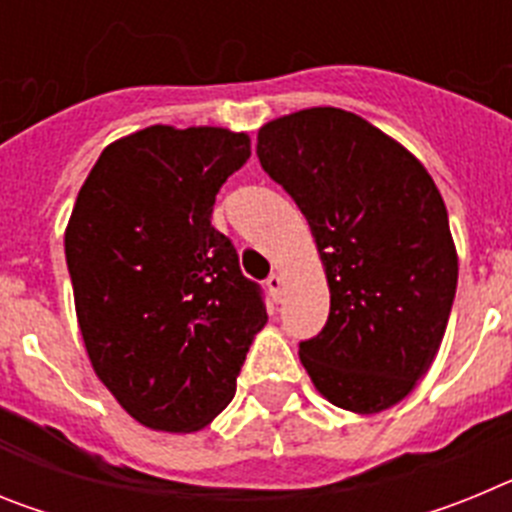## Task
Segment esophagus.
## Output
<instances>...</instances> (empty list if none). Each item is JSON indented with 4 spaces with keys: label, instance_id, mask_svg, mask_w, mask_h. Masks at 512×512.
<instances>
[{
    "label": "esophagus",
    "instance_id": "34e87169",
    "mask_svg": "<svg viewBox=\"0 0 512 512\" xmlns=\"http://www.w3.org/2000/svg\"><path fill=\"white\" fill-rule=\"evenodd\" d=\"M266 287H269V295L274 297V300H279V297H282V289H284L282 274H271V277L266 279Z\"/></svg>",
    "mask_w": 512,
    "mask_h": 512
}]
</instances>
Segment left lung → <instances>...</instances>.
<instances>
[{
  "mask_svg": "<svg viewBox=\"0 0 512 512\" xmlns=\"http://www.w3.org/2000/svg\"><path fill=\"white\" fill-rule=\"evenodd\" d=\"M256 153L307 217L328 277V323L300 343L302 366L338 408H392L431 369L454 305L441 192L413 153L338 107L266 122Z\"/></svg>",
  "mask_w": 512,
  "mask_h": 512,
  "instance_id": "left-lung-1",
  "label": "left lung"
}]
</instances>
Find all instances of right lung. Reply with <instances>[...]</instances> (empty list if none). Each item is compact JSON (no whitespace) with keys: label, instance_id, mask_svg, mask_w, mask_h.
Here are the masks:
<instances>
[{"label":"right lung","instance_id":"right-lung-1","mask_svg":"<svg viewBox=\"0 0 512 512\" xmlns=\"http://www.w3.org/2000/svg\"><path fill=\"white\" fill-rule=\"evenodd\" d=\"M248 156L246 133L151 125L104 148L76 197L66 264L81 338L104 387L153 431L223 413L266 325L261 287L210 223Z\"/></svg>","mask_w":512,"mask_h":512}]
</instances>
